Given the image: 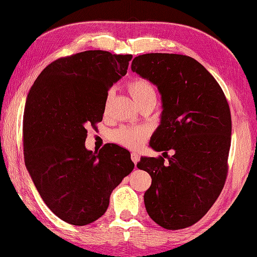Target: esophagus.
<instances>
[{"label": "esophagus", "instance_id": "obj_1", "mask_svg": "<svg viewBox=\"0 0 257 257\" xmlns=\"http://www.w3.org/2000/svg\"><path fill=\"white\" fill-rule=\"evenodd\" d=\"M131 159H132V161L135 162V165L137 166L138 161H139V160H140V155L138 154V153H132V154H131Z\"/></svg>", "mask_w": 257, "mask_h": 257}]
</instances>
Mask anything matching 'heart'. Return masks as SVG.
Returning a JSON list of instances; mask_svg holds the SVG:
<instances>
[{"mask_svg":"<svg viewBox=\"0 0 257 257\" xmlns=\"http://www.w3.org/2000/svg\"><path fill=\"white\" fill-rule=\"evenodd\" d=\"M130 94L135 98V101L139 104L145 103L148 99L155 98V89L150 81L143 79V77H137V79L130 81L127 84ZM112 91H109L106 96L105 106L109 104ZM148 130L144 126H120L111 132V140L114 143L124 146L130 150H137L143 145L148 138Z\"/></svg>","mask_w":257,"mask_h":257,"instance_id":"1","label":"heart"}]
</instances>
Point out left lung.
Listing matches in <instances>:
<instances>
[{
    "instance_id": "1",
    "label": "left lung",
    "mask_w": 257,
    "mask_h": 257,
    "mask_svg": "<svg viewBox=\"0 0 257 257\" xmlns=\"http://www.w3.org/2000/svg\"><path fill=\"white\" fill-rule=\"evenodd\" d=\"M131 68L156 84L162 97L161 124L151 147L175 152L168 163L162 156L138 162L152 177L145 206L161 227L187 228L206 214L225 185L232 133L228 102L205 67L188 55L143 54Z\"/></svg>"
}]
</instances>
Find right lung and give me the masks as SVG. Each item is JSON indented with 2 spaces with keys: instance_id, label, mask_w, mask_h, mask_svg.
Listing matches in <instances>:
<instances>
[{
  "instance_id": "1",
  "label": "right lung",
  "mask_w": 257,
  "mask_h": 257,
  "mask_svg": "<svg viewBox=\"0 0 257 257\" xmlns=\"http://www.w3.org/2000/svg\"><path fill=\"white\" fill-rule=\"evenodd\" d=\"M131 54L84 51L51 62L30 89L23 116L25 166L40 197L68 224L97 220L111 192L132 172L118 145L84 146L87 126L103 119L107 90L127 73Z\"/></svg>"
}]
</instances>
